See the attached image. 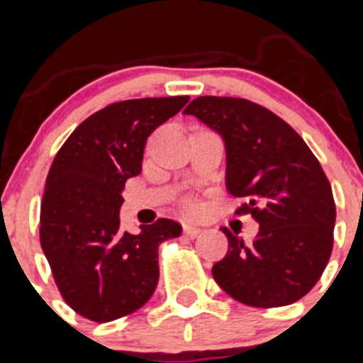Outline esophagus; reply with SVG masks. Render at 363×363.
Returning a JSON list of instances; mask_svg holds the SVG:
<instances>
[{
  "instance_id": "obj_1",
  "label": "esophagus",
  "mask_w": 363,
  "mask_h": 363,
  "mask_svg": "<svg viewBox=\"0 0 363 363\" xmlns=\"http://www.w3.org/2000/svg\"><path fill=\"white\" fill-rule=\"evenodd\" d=\"M184 233H185V236H189V238H196L198 234L201 233V229L200 227H194V225H189V223H185Z\"/></svg>"
}]
</instances>
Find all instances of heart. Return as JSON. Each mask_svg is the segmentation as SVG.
Returning a JSON list of instances; mask_svg holds the SVG:
<instances>
[{
	"instance_id": "1",
	"label": "heart",
	"mask_w": 363,
	"mask_h": 363,
	"mask_svg": "<svg viewBox=\"0 0 363 363\" xmlns=\"http://www.w3.org/2000/svg\"><path fill=\"white\" fill-rule=\"evenodd\" d=\"M189 207H191V209H192V205H189Z\"/></svg>"
}]
</instances>
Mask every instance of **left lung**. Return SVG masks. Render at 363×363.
<instances>
[{"instance_id": "8db88e82", "label": "left lung", "mask_w": 363, "mask_h": 363, "mask_svg": "<svg viewBox=\"0 0 363 363\" xmlns=\"http://www.w3.org/2000/svg\"><path fill=\"white\" fill-rule=\"evenodd\" d=\"M196 116L225 145V185L259 223L252 243L223 229L225 258L213 277L229 296L252 307L289 306L320 280L333 251L336 207L322 165L300 134L265 107L242 98L201 96Z\"/></svg>"}]
</instances>
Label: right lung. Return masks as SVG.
Masks as SVG:
<instances>
[{
	"mask_svg": "<svg viewBox=\"0 0 363 363\" xmlns=\"http://www.w3.org/2000/svg\"><path fill=\"white\" fill-rule=\"evenodd\" d=\"M189 96L127 99L86 118L50 167L41 203L40 240L63 300L82 316L111 322L152 296L158 245L182 234L162 218L121 233L125 182L142 172L147 138L178 114Z\"/></svg>",
	"mask_w": 363,
	"mask_h": 363,
	"instance_id": "1",
	"label": "right lung"
}]
</instances>
